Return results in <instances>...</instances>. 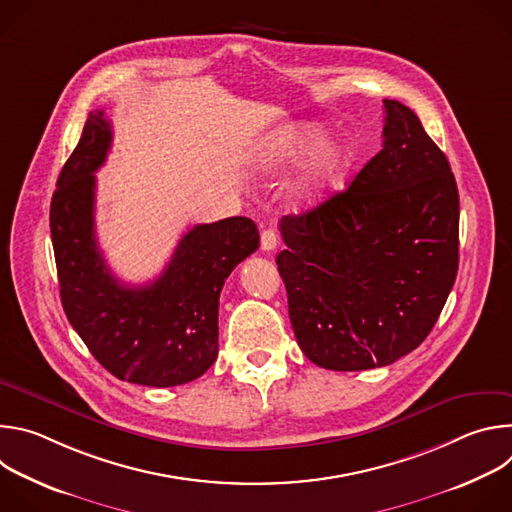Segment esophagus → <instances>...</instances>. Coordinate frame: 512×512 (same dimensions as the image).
<instances>
[{"instance_id":"esophagus-1","label":"esophagus","mask_w":512,"mask_h":512,"mask_svg":"<svg viewBox=\"0 0 512 512\" xmlns=\"http://www.w3.org/2000/svg\"><path fill=\"white\" fill-rule=\"evenodd\" d=\"M277 243H279V239H277V233L273 229H265L261 233V249L263 251H267V253L273 251L277 247Z\"/></svg>"}]
</instances>
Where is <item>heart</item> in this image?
Returning <instances> with one entry per match:
<instances>
[{"label": "heart", "instance_id": "1", "mask_svg": "<svg viewBox=\"0 0 512 512\" xmlns=\"http://www.w3.org/2000/svg\"><path fill=\"white\" fill-rule=\"evenodd\" d=\"M318 137H320V131L314 125H308V123L289 125L267 139L263 148V160L269 166H283L289 162H296L310 152V148L318 141ZM346 166H348V152L342 143H336V141L322 143L308 164L304 188L310 192L312 198L324 196L326 192L338 186Z\"/></svg>", "mask_w": 512, "mask_h": 512}]
</instances>
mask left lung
I'll return each mask as SVG.
<instances>
[{"label":"left lung","instance_id":"1","mask_svg":"<svg viewBox=\"0 0 512 512\" xmlns=\"http://www.w3.org/2000/svg\"><path fill=\"white\" fill-rule=\"evenodd\" d=\"M383 148L338 192L279 229L277 271L304 354L322 369L367 371L431 332L458 275L460 196L419 117L383 99Z\"/></svg>","mask_w":512,"mask_h":512}]
</instances>
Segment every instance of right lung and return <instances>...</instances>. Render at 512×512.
Segmentation results:
<instances>
[{
  "label": "right lung",
  "mask_w": 512,
  "mask_h": 512,
  "mask_svg": "<svg viewBox=\"0 0 512 512\" xmlns=\"http://www.w3.org/2000/svg\"><path fill=\"white\" fill-rule=\"evenodd\" d=\"M111 141L105 111H91L50 202L62 308L113 377L145 387L184 385L216 360L218 298L231 271L257 251L259 231L245 216L194 225L156 281L121 283L95 237V172Z\"/></svg>",
  "instance_id": "add662e5"
}]
</instances>
